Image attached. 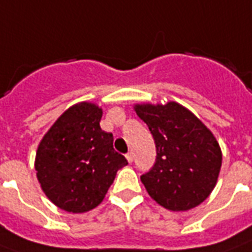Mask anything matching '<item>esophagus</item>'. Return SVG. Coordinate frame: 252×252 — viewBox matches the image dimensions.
Wrapping results in <instances>:
<instances>
[{
  "mask_svg": "<svg viewBox=\"0 0 252 252\" xmlns=\"http://www.w3.org/2000/svg\"><path fill=\"white\" fill-rule=\"evenodd\" d=\"M126 159H127L128 162H133V159H134V153H133V152H128V153L126 154Z\"/></svg>",
  "mask_w": 252,
  "mask_h": 252,
  "instance_id": "1",
  "label": "esophagus"
}]
</instances>
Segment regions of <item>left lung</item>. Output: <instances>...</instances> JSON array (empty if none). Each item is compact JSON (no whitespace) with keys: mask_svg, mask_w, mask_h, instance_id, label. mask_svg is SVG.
Listing matches in <instances>:
<instances>
[{"mask_svg":"<svg viewBox=\"0 0 252 252\" xmlns=\"http://www.w3.org/2000/svg\"><path fill=\"white\" fill-rule=\"evenodd\" d=\"M156 144V162L141 176L159 205L188 211L207 199L221 168V150L214 134L189 110L176 102L137 104Z\"/></svg>","mask_w":252,"mask_h":252,"instance_id":"1","label":"left lung"}]
</instances>
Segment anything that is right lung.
Returning a JSON list of instances; mask_svg holds the SVG:
<instances>
[{"label": "right lung", "instance_id": "add662e5", "mask_svg": "<svg viewBox=\"0 0 252 252\" xmlns=\"http://www.w3.org/2000/svg\"><path fill=\"white\" fill-rule=\"evenodd\" d=\"M102 108L75 104L53 124L36 153L38 183L55 205L82 214L102 203L127 159L117 153L113 134L100 128Z\"/></svg>", "mask_w": 252, "mask_h": 252}]
</instances>
